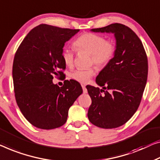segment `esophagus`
<instances>
[{
    "instance_id": "obj_1",
    "label": "esophagus",
    "mask_w": 160,
    "mask_h": 160,
    "mask_svg": "<svg viewBox=\"0 0 160 160\" xmlns=\"http://www.w3.org/2000/svg\"><path fill=\"white\" fill-rule=\"evenodd\" d=\"M82 90H83V93H87L88 90L84 85H82Z\"/></svg>"
}]
</instances>
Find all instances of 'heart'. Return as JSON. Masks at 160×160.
<instances>
[{"label": "heart", "mask_w": 160, "mask_h": 160, "mask_svg": "<svg viewBox=\"0 0 160 160\" xmlns=\"http://www.w3.org/2000/svg\"><path fill=\"white\" fill-rule=\"evenodd\" d=\"M75 47L91 54V62L98 68H103L110 62L115 56L116 46L112 40H106L101 35L86 33L78 38L74 42ZM62 58L67 66H72L74 54L72 50L65 48L62 52ZM95 74L93 68L79 69L71 73V78L80 83L88 82Z\"/></svg>", "instance_id": "b5f03b06"}]
</instances>
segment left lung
Returning a JSON list of instances; mask_svg holds the SVG:
<instances>
[{"mask_svg": "<svg viewBox=\"0 0 160 160\" xmlns=\"http://www.w3.org/2000/svg\"><path fill=\"white\" fill-rule=\"evenodd\" d=\"M90 31L113 34L116 52L95 80L102 89L86 86L92 100L88 117L98 127L117 128L139 108L148 75L147 57L141 40L125 25L116 23Z\"/></svg>", "mask_w": 160, "mask_h": 160, "instance_id": "8db88e82", "label": "left lung"}]
</instances>
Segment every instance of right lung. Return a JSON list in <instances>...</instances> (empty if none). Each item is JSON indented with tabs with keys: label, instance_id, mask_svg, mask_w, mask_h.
Returning a JSON list of instances; mask_svg holds the SVG:
<instances>
[{
	"label": "right lung",
	"instance_id": "1",
	"mask_svg": "<svg viewBox=\"0 0 160 160\" xmlns=\"http://www.w3.org/2000/svg\"><path fill=\"white\" fill-rule=\"evenodd\" d=\"M80 29L40 24L28 32L16 52L13 80L16 101L26 119L36 127L53 129L65 124L68 111L82 93L80 83L65 80L59 88L53 75L65 69V43Z\"/></svg>",
	"mask_w": 160,
	"mask_h": 160
}]
</instances>
